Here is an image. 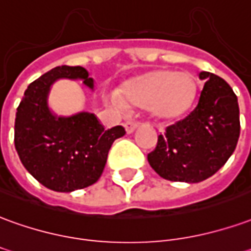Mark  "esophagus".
Here are the masks:
<instances>
[{
    "label": "esophagus",
    "instance_id": "34e87169",
    "mask_svg": "<svg viewBox=\"0 0 251 251\" xmlns=\"http://www.w3.org/2000/svg\"><path fill=\"white\" fill-rule=\"evenodd\" d=\"M138 125H140V122H137V121H127L125 124V129L127 133H133V131L136 130V127H138Z\"/></svg>",
    "mask_w": 251,
    "mask_h": 251
}]
</instances>
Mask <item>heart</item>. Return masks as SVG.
I'll list each match as a JSON object with an SVG mask.
<instances>
[{"label":"heart","instance_id":"1","mask_svg":"<svg viewBox=\"0 0 251 251\" xmlns=\"http://www.w3.org/2000/svg\"><path fill=\"white\" fill-rule=\"evenodd\" d=\"M124 95L138 107H151L156 117L170 120L190 107L196 96V83L186 73L153 71L126 84ZM107 100L114 108L125 110V101L117 94L108 95Z\"/></svg>","mask_w":251,"mask_h":251}]
</instances>
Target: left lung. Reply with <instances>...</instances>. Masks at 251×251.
<instances>
[{
    "instance_id": "obj_1",
    "label": "left lung",
    "mask_w": 251,
    "mask_h": 251,
    "mask_svg": "<svg viewBox=\"0 0 251 251\" xmlns=\"http://www.w3.org/2000/svg\"><path fill=\"white\" fill-rule=\"evenodd\" d=\"M205 80L199 103L183 120L157 137L148 162L162 178L197 183L223 167L235 151L241 133L239 106L226 80L201 72Z\"/></svg>"
}]
</instances>
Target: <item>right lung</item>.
<instances>
[{
  "instance_id": "add662e5",
  "label": "right lung",
  "mask_w": 251,
  "mask_h": 251,
  "mask_svg": "<svg viewBox=\"0 0 251 251\" xmlns=\"http://www.w3.org/2000/svg\"><path fill=\"white\" fill-rule=\"evenodd\" d=\"M58 78H81L94 88V78L81 66H57L28 85L17 107L15 147L23 166L43 186L69 193L100 178L108 151L126 131L106 130L91 113L57 117L47 106L51 84Z\"/></svg>"
}]
</instances>
